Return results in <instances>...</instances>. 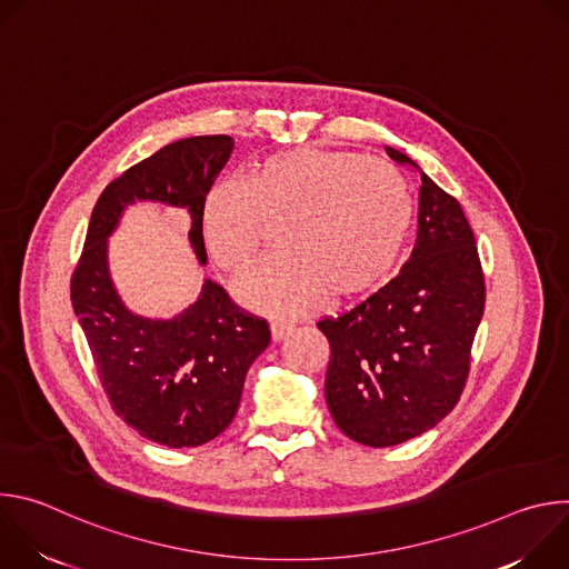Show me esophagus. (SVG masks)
Here are the masks:
<instances>
[{
	"instance_id": "34e87169",
	"label": "esophagus",
	"mask_w": 569,
	"mask_h": 569,
	"mask_svg": "<svg viewBox=\"0 0 569 569\" xmlns=\"http://www.w3.org/2000/svg\"><path fill=\"white\" fill-rule=\"evenodd\" d=\"M295 327H292V323H288V321H272V340L274 342H281L290 331H292Z\"/></svg>"
}]
</instances>
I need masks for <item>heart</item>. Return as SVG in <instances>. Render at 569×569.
Wrapping results in <instances>:
<instances>
[{"label":"heart","instance_id":"obj_1","mask_svg":"<svg viewBox=\"0 0 569 569\" xmlns=\"http://www.w3.org/2000/svg\"><path fill=\"white\" fill-rule=\"evenodd\" d=\"M286 220V252L250 272L238 295L254 310L295 317L329 297H358L393 270L415 222L408 180L385 159L353 150L292 148L259 159L246 182L218 180L202 202V236L216 266L246 272L268 224Z\"/></svg>","mask_w":569,"mask_h":569}]
</instances>
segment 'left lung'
<instances>
[{
    "label": "left lung",
    "mask_w": 569,
    "mask_h": 569,
    "mask_svg": "<svg viewBox=\"0 0 569 569\" xmlns=\"http://www.w3.org/2000/svg\"><path fill=\"white\" fill-rule=\"evenodd\" d=\"M385 150L417 167L396 148ZM483 301V270L466 213L421 173L410 261L351 310L317 321L331 345L323 393L338 428L371 448L435 428L463 393Z\"/></svg>",
    "instance_id": "left-lung-1"
}]
</instances>
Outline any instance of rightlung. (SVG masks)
<instances>
[{
    "label": "right lung",
    "instance_id": "1",
    "mask_svg": "<svg viewBox=\"0 0 569 569\" xmlns=\"http://www.w3.org/2000/svg\"><path fill=\"white\" fill-rule=\"evenodd\" d=\"M231 148L227 134L180 139L112 180L94 204L71 272V306L112 410L143 439L167 448H196L227 430L250 365L270 345V323L213 281L171 321L128 312L108 274L106 238L134 200L187 207L191 246L204 263L202 202Z\"/></svg>",
    "mask_w": 569,
    "mask_h": 569
}]
</instances>
